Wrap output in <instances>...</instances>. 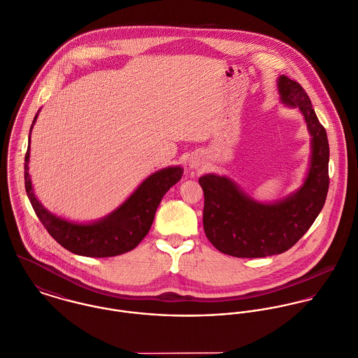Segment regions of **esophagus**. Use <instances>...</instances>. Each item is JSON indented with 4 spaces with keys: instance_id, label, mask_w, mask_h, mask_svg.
Segmentation results:
<instances>
[{
    "instance_id": "34e87169",
    "label": "esophagus",
    "mask_w": 358,
    "mask_h": 358,
    "mask_svg": "<svg viewBox=\"0 0 358 358\" xmlns=\"http://www.w3.org/2000/svg\"><path fill=\"white\" fill-rule=\"evenodd\" d=\"M201 159L199 157H194L191 162H189V167L191 169H199L201 167Z\"/></svg>"
}]
</instances>
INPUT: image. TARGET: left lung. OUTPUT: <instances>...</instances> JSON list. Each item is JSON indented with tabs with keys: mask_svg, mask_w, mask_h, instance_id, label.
<instances>
[{
	"mask_svg": "<svg viewBox=\"0 0 358 358\" xmlns=\"http://www.w3.org/2000/svg\"><path fill=\"white\" fill-rule=\"evenodd\" d=\"M281 102L299 108L311 136L310 169L303 185L274 203H260L231 178L205 174L199 184L205 194L203 228L217 250L234 257H266L290 249L313 225L324 208L328 188L329 143L303 87L280 76Z\"/></svg>",
	"mask_w": 358,
	"mask_h": 358,
	"instance_id": "1",
	"label": "left lung"
}]
</instances>
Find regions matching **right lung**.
<instances>
[{
    "label": "right lung",
    "instance_id": "add662e5",
    "mask_svg": "<svg viewBox=\"0 0 358 358\" xmlns=\"http://www.w3.org/2000/svg\"><path fill=\"white\" fill-rule=\"evenodd\" d=\"M37 116H34L33 124ZM29 157L30 138L24 156V188L36 215L61 246L74 255L87 257H112L133 250L149 232L162 198L181 180L184 173L182 167L174 166L150 174L110 215L84 224L52 215L38 202L29 174Z\"/></svg>",
    "mask_w": 358,
    "mask_h": 358
}]
</instances>
